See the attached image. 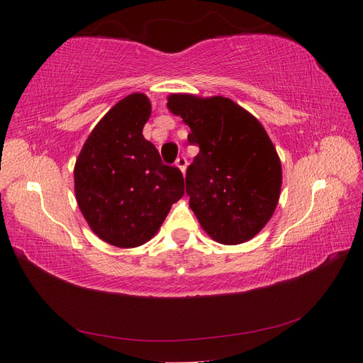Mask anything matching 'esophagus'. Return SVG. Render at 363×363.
<instances>
[{"label": "esophagus", "instance_id": "esophagus-1", "mask_svg": "<svg viewBox=\"0 0 363 363\" xmlns=\"http://www.w3.org/2000/svg\"><path fill=\"white\" fill-rule=\"evenodd\" d=\"M176 167H177V168H179L182 173H184V172H186V168H187V159H186V157H184V156H181V157H177V159H176Z\"/></svg>", "mask_w": 363, "mask_h": 363}]
</instances>
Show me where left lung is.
<instances>
[{
	"label": "left lung",
	"instance_id": "left-lung-1",
	"mask_svg": "<svg viewBox=\"0 0 363 363\" xmlns=\"http://www.w3.org/2000/svg\"><path fill=\"white\" fill-rule=\"evenodd\" d=\"M167 107L190 126L199 152L186 173V194L199 225L215 242H248L279 201L282 169L256 117L223 96L169 95Z\"/></svg>",
	"mask_w": 363,
	"mask_h": 363
}]
</instances>
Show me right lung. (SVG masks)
Segmentation results:
<instances>
[{
    "instance_id": "add662e5",
    "label": "right lung",
    "mask_w": 363,
    "mask_h": 363,
    "mask_svg": "<svg viewBox=\"0 0 363 363\" xmlns=\"http://www.w3.org/2000/svg\"><path fill=\"white\" fill-rule=\"evenodd\" d=\"M150 115L143 94L123 98L91 130L74 165L84 218L101 240L118 248L148 242L184 195L181 169L164 165L142 134Z\"/></svg>"
}]
</instances>
